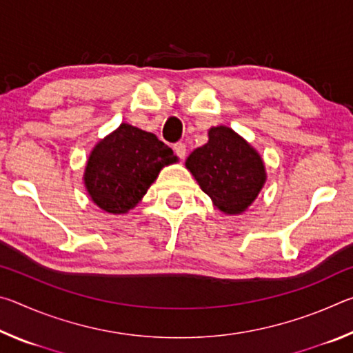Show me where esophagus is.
Instances as JSON below:
<instances>
[{
	"instance_id": "obj_1",
	"label": "esophagus",
	"mask_w": 353,
	"mask_h": 353,
	"mask_svg": "<svg viewBox=\"0 0 353 353\" xmlns=\"http://www.w3.org/2000/svg\"><path fill=\"white\" fill-rule=\"evenodd\" d=\"M174 152L179 159H185V154H187V146H185V143H176Z\"/></svg>"
}]
</instances>
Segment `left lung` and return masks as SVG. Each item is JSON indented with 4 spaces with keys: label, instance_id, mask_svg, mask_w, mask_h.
Returning a JSON list of instances; mask_svg holds the SVG:
<instances>
[{
    "label": "left lung",
    "instance_id": "1",
    "mask_svg": "<svg viewBox=\"0 0 353 353\" xmlns=\"http://www.w3.org/2000/svg\"><path fill=\"white\" fill-rule=\"evenodd\" d=\"M185 166L214 207L225 214L243 213L266 182L260 154L225 126L208 130V141L188 155Z\"/></svg>",
    "mask_w": 353,
    "mask_h": 353
}]
</instances>
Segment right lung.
Segmentation results:
<instances>
[{
  "label": "right lung",
  "mask_w": 353,
  "mask_h": 353,
  "mask_svg": "<svg viewBox=\"0 0 353 353\" xmlns=\"http://www.w3.org/2000/svg\"><path fill=\"white\" fill-rule=\"evenodd\" d=\"M174 162L172 149L154 134L123 123L93 148L83 183L99 208L123 214L139 204L160 170Z\"/></svg>",
  "instance_id": "right-lung-1"
}]
</instances>
